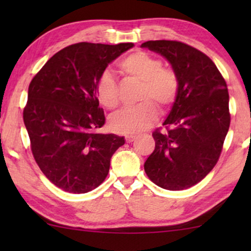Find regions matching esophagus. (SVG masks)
<instances>
[{"instance_id":"34e87169","label":"esophagus","mask_w":251,"mask_h":251,"mask_svg":"<svg viewBox=\"0 0 251 251\" xmlns=\"http://www.w3.org/2000/svg\"><path fill=\"white\" fill-rule=\"evenodd\" d=\"M136 138H137V136H135V135H128V136H126V143H132L133 140H135Z\"/></svg>"}]
</instances>
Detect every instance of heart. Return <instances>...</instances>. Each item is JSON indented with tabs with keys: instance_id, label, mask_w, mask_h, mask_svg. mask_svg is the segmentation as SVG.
<instances>
[{
	"instance_id": "1",
	"label": "heart",
	"mask_w": 251,
	"mask_h": 251,
	"mask_svg": "<svg viewBox=\"0 0 251 251\" xmlns=\"http://www.w3.org/2000/svg\"><path fill=\"white\" fill-rule=\"evenodd\" d=\"M119 68L126 78L140 83L138 100L135 107L123 108L109 119V125L116 132L137 133L150 128L157 119V109H167L176 99L178 76L173 70L164 68L162 61L152 54L136 51L120 61ZM98 101L106 108L119 105V91L114 78L105 72L96 84Z\"/></svg>"
}]
</instances>
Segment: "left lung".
Returning a JSON list of instances; mask_svg holds the SVG:
<instances>
[{
    "mask_svg": "<svg viewBox=\"0 0 251 251\" xmlns=\"http://www.w3.org/2000/svg\"><path fill=\"white\" fill-rule=\"evenodd\" d=\"M140 47L166 58L179 82L163 122L167 130L153 132L155 149L144 169L164 190H186L203 179L221 155L231 122L227 85L214 61L193 47L167 40Z\"/></svg>",
    "mask_w": 251,
    "mask_h": 251,
    "instance_id": "left-lung-1",
    "label": "left lung"
}]
</instances>
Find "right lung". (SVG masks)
Masks as SVG:
<instances>
[{
  "instance_id": "add662e5",
  "label": "right lung",
  "mask_w": 251,
  "mask_h": 251,
  "mask_svg": "<svg viewBox=\"0 0 251 251\" xmlns=\"http://www.w3.org/2000/svg\"><path fill=\"white\" fill-rule=\"evenodd\" d=\"M81 42L53 54L28 88L24 123L34 159L51 183L70 193H87L107 177L123 137L99 133L105 115L96 84L109 63L131 49Z\"/></svg>"
}]
</instances>
